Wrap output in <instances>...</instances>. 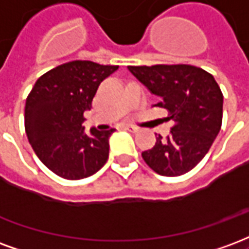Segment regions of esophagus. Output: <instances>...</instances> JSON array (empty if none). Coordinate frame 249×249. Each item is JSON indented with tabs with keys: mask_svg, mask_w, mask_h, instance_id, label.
Instances as JSON below:
<instances>
[{
	"mask_svg": "<svg viewBox=\"0 0 249 249\" xmlns=\"http://www.w3.org/2000/svg\"><path fill=\"white\" fill-rule=\"evenodd\" d=\"M124 129L128 130V132H132V133H136V132L139 130V128H137V126H133V125H125Z\"/></svg>",
	"mask_w": 249,
	"mask_h": 249,
	"instance_id": "obj_1",
	"label": "esophagus"
}]
</instances>
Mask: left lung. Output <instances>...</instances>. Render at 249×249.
<instances>
[{
	"mask_svg": "<svg viewBox=\"0 0 249 249\" xmlns=\"http://www.w3.org/2000/svg\"><path fill=\"white\" fill-rule=\"evenodd\" d=\"M153 95L156 106L176 124L163 140L142 152L143 161L160 176L178 177L194 169L211 148L223 119V93L211 73L190 64L128 66Z\"/></svg>",
	"mask_w": 249,
	"mask_h": 249,
	"instance_id": "1",
	"label": "left lung"
}]
</instances>
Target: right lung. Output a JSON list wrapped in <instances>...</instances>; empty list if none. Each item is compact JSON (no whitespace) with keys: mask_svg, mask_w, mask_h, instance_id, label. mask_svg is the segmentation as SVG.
<instances>
[{"mask_svg":"<svg viewBox=\"0 0 249 249\" xmlns=\"http://www.w3.org/2000/svg\"><path fill=\"white\" fill-rule=\"evenodd\" d=\"M119 66L72 60L40 76L25 106V130L43 165L64 179L95 174L108 160L109 137L115 132L92 128L84 132V112L100 83Z\"/></svg>","mask_w":249,"mask_h":249,"instance_id":"obj_1","label":"right lung"}]
</instances>
